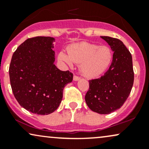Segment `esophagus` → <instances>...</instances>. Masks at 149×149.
<instances>
[{"label": "esophagus", "instance_id": "1", "mask_svg": "<svg viewBox=\"0 0 149 149\" xmlns=\"http://www.w3.org/2000/svg\"><path fill=\"white\" fill-rule=\"evenodd\" d=\"M80 79V77L76 76V75H74V76H73V80H74L75 81H77V80Z\"/></svg>", "mask_w": 149, "mask_h": 149}]
</instances>
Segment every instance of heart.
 Returning a JSON list of instances; mask_svg holds the SVG:
<instances>
[{
  "label": "heart",
  "mask_w": 149,
  "mask_h": 149,
  "mask_svg": "<svg viewBox=\"0 0 149 149\" xmlns=\"http://www.w3.org/2000/svg\"><path fill=\"white\" fill-rule=\"evenodd\" d=\"M67 51L68 54L64 52H59L58 59L69 66L73 62L80 64L81 72L89 78L102 74L109 67L113 59V52L109 47L87 42L71 45Z\"/></svg>",
  "instance_id": "obj_1"
}]
</instances>
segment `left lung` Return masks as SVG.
I'll list each match as a JSON object with an SVG mask.
<instances>
[{
	"mask_svg": "<svg viewBox=\"0 0 149 149\" xmlns=\"http://www.w3.org/2000/svg\"><path fill=\"white\" fill-rule=\"evenodd\" d=\"M111 46L113 60L104 76L89 80L85 99L88 107L97 113L109 114L123 105L134 83L132 57L120 40L101 36Z\"/></svg>",
	"mask_w": 149,
	"mask_h": 149,
	"instance_id": "left-lung-1",
	"label": "left lung"
}]
</instances>
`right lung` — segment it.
<instances>
[{
	"mask_svg": "<svg viewBox=\"0 0 149 149\" xmlns=\"http://www.w3.org/2000/svg\"><path fill=\"white\" fill-rule=\"evenodd\" d=\"M51 37L28 38L13 53L9 67L10 85L20 106L38 115H48L59 107L63 90L73 73L54 64Z\"/></svg>",
	"mask_w": 149,
	"mask_h": 149,
	"instance_id": "obj_1",
	"label": "right lung"
}]
</instances>
